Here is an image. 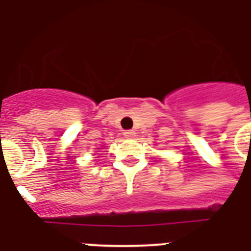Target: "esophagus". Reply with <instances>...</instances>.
<instances>
[{
	"instance_id": "obj_1",
	"label": "esophagus",
	"mask_w": 251,
	"mask_h": 251,
	"mask_svg": "<svg viewBox=\"0 0 251 251\" xmlns=\"http://www.w3.org/2000/svg\"><path fill=\"white\" fill-rule=\"evenodd\" d=\"M124 135H125V138H132V136L135 135V131H132V130H127V131L124 132Z\"/></svg>"
}]
</instances>
